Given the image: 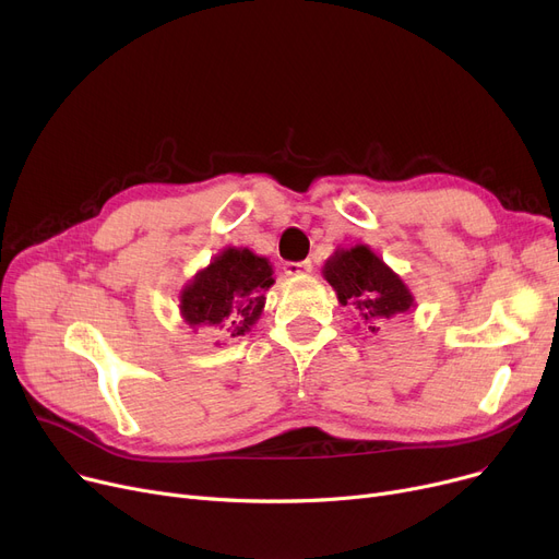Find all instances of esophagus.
Here are the masks:
<instances>
[{
    "instance_id": "34e87169",
    "label": "esophagus",
    "mask_w": 559,
    "mask_h": 559,
    "mask_svg": "<svg viewBox=\"0 0 559 559\" xmlns=\"http://www.w3.org/2000/svg\"><path fill=\"white\" fill-rule=\"evenodd\" d=\"M285 274L287 276H299V274H308L312 270L310 260H301V262H285Z\"/></svg>"
}]
</instances>
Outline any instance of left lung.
<instances>
[{"instance_id":"left-lung-1","label":"left lung","mask_w":559,"mask_h":559,"mask_svg":"<svg viewBox=\"0 0 559 559\" xmlns=\"http://www.w3.org/2000/svg\"><path fill=\"white\" fill-rule=\"evenodd\" d=\"M326 281L335 287L342 306H354L371 331L380 319H390L413 308L403 281L369 247L337 251L324 267Z\"/></svg>"}]
</instances>
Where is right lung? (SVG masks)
I'll return each mask as SVG.
<instances>
[{
	"instance_id": "add662e5",
	"label": "right lung",
	"mask_w": 559,
	"mask_h": 559,
	"mask_svg": "<svg viewBox=\"0 0 559 559\" xmlns=\"http://www.w3.org/2000/svg\"><path fill=\"white\" fill-rule=\"evenodd\" d=\"M272 283L267 258L249 249H226L186 287L181 312L190 326L213 324L238 337L255 324L264 306V289Z\"/></svg>"
}]
</instances>
